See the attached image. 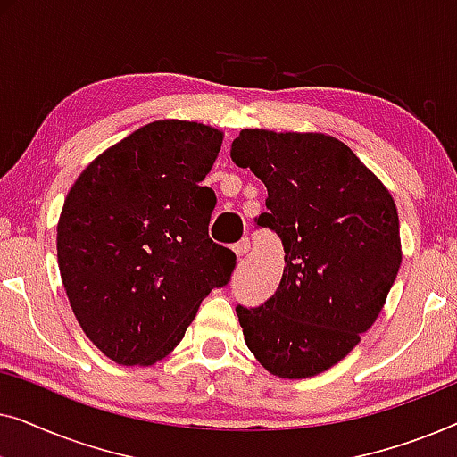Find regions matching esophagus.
<instances>
[{
	"label": "esophagus",
	"instance_id": "1",
	"mask_svg": "<svg viewBox=\"0 0 457 457\" xmlns=\"http://www.w3.org/2000/svg\"><path fill=\"white\" fill-rule=\"evenodd\" d=\"M233 249H235V253L239 255V258H243V255H245L249 249H252V245H249V239H241L239 243H235Z\"/></svg>",
	"mask_w": 457,
	"mask_h": 457
}]
</instances>
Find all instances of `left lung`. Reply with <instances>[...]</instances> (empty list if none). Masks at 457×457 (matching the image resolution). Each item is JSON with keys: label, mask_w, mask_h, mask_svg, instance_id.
<instances>
[{"label": "left lung", "mask_w": 457, "mask_h": 457, "mask_svg": "<svg viewBox=\"0 0 457 457\" xmlns=\"http://www.w3.org/2000/svg\"><path fill=\"white\" fill-rule=\"evenodd\" d=\"M237 166L266 185L255 218L283 241L278 289L237 305L247 347L280 378H305L345 358L383 310L402 264L391 193L335 137L245 129Z\"/></svg>", "instance_id": "left-lung-1"}]
</instances>
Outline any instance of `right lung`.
I'll list each match as a JSON object with an SVG mask.
<instances>
[{"label": "right lung", "mask_w": 457, "mask_h": 457, "mask_svg": "<svg viewBox=\"0 0 457 457\" xmlns=\"http://www.w3.org/2000/svg\"><path fill=\"white\" fill-rule=\"evenodd\" d=\"M220 130L158 120L85 168L58 222V266L80 328L122 366L166 358L237 255L210 239Z\"/></svg>", "instance_id": "obj_1"}]
</instances>
